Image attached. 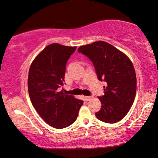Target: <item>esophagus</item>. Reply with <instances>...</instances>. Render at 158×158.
<instances>
[{"mask_svg": "<svg viewBox=\"0 0 158 158\" xmlns=\"http://www.w3.org/2000/svg\"><path fill=\"white\" fill-rule=\"evenodd\" d=\"M93 97L92 96H86L84 97V99H85L86 101H89L90 99H92Z\"/></svg>", "mask_w": 158, "mask_h": 158, "instance_id": "esophagus-1", "label": "esophagus"}]
</instances>
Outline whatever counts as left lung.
I'll return each mask as SVG.
<instances>
[{
  "label": "left lung",
  "instance_id": "left-lung-1",
  "mask_svg": "<svg viewBox=\"0 0 158 158\" xmlns=\"http://www.w3.org/2000/svg\"><path fill=\"white\" fill-rule=\"evenodd\" d=\"M78 52L89 58L99 80L106 83L104 95L98 97L102 109L95 114L97 118L106 123L122 120L130 111L136 95V74L131 60L103 41L81 46Z\"/></svg>",
  "mask_w": 158,
  "mask_h": 158
}]
</instances>
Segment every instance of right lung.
I'll list each match as a JSON object with an SVG mask.
<instances>
[{"label":"right lung","instance_id":"1","mask_svg":"<svg viewBox=\"0 0 158 158\" xmlns=\"http://www.w3.org/2000/svg\"><path fill=\"white\" fill-rule=\"evenodd\" d=\"M77 46L52 44L41 51L31 64L28 89L31 103L48 124L56 129L74 123L83 101L60 91L64 85L66 64Z\"/></svg>","mask_w":158,"mask_h":158}]
</instances>
